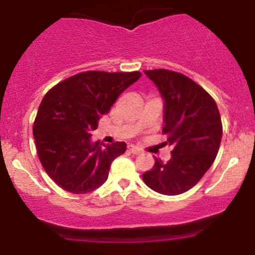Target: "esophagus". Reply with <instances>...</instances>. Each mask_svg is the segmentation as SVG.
Returning a JSON list of instances; mask_svg holds the SVG:
<instances>
[{
    "label": "esophagus",
    "instance_id": "obj_1",
    "mask_svg": "<svg viewBox=\"0 0 255 255\" xmlns=\"http://www.w3.org/2000/svg\"><path fill=\"white\" fill-rule=\"evenodd\" d=\"M128 150H129V151L131 152V153H134V154L141 153V150H140L139 147H136V146H133V145L128 146Z\"/></svg>",
    "mask_w": 255,
    "mask_h": 255
}]
</instances>
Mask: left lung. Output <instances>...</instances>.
Here are the masks:
<instances>
[{"label": "left lung", "instance_id": "left-lung-1", "mask_svg": "<svg viewBox=\"0 0 255 255\" xmlns=\"http://www.w3.org/2000/svg\"><path fill=\"white\" fill-rule=\"evenodd\" d=\"M164 99L166 144L171 158H156L153 168L142 174L144 182L164 195L182 194L209 170L221 145V115L217 104L203 87L186 75L166 69L144 71Z\"/></svg>", "mask_w": 255, "mask_h": 255}]
</instances>
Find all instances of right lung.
Wrapping results in <instances>:
<instances>
[{
    "instance_id": "right-lung-1",
    "label": "right lung",
    "mask_w": 255,
    "mask_h": 255,
    "mask_svg": "<svg viewBox=\"0 0 255 255\" xmlns=\"http://www.w3.org/2000/svg\"><path fill=\"white\" fill-rule=\"evenodd\" d=\"M140 77V72L89 71L61 81L44 96L33 124L37 153L46 174L64 191L85 194L107 181L111 163L127 145L93 142L91 133Z\"/></svg>"
}]
</instances>
